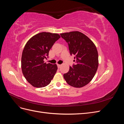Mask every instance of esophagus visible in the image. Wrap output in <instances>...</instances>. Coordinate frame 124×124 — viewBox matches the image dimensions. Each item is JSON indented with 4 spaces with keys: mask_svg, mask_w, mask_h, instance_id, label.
I'll return each instance as SVG.
<instances>
[{
    "mask_svg": "<svg viewBox=\"0 0 124 124\" xmlns=\"http://www.w3.org/2000/svg\"><path fill=\"white\" fill-rule=\"evenodd\" d=\"M57 67H58V68H61V65L57 64Z\"/></svg>",
    "mask_w": 124,
    "mask_h": 124,
    "instance_id": "1",
    "label": "esophagus"
}]
</instances>
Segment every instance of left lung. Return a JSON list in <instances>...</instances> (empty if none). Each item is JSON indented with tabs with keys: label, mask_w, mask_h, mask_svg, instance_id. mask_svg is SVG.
Segmentation results:
<instances>
[{
	"label": "left lung",
	"mask_w": 124,
	"mask_h": 124,
	"mask_svg": "<svg viewBox=\"0 0 124 124\" xmlns=\"http://www.w3.org/2000/svg\"><path fill=\"white\" fill-rule=\"evenodd\" d=\"M68 43L71 55H74L76 64L70 67L63 78L69 85L80 88L92 81L98 69V54L95 45L88 37L79 31L61 33Z\"/></svg>",
	"instance_id": "1"
}]
</instances>
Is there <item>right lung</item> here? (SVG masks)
Wrapping results in <instances>:
<instances>
[{"instance_id": "obj_1", "label": "right lung", "mask_w": 124, "mask_h": 124, "mask_svg": "<svg viewBox=\"0 0 124 124\" xmlns=\"http://www.w3.org/2000/svg\"><path fill=\"white\" fill-rule=\"evenodd\" d=\"M61 36L57 33L42 32L30 39L22 55L21 67L24 77L33 87H43L50 83L57 70L56 64L46 63L52 46Z\"/></svg>"}]
</instances>
